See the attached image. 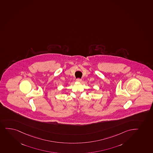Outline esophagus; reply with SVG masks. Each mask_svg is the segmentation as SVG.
I'll list each match as a JSON object with an SVG mask.
<instances>
[{
	"mask_svg": "<svg viewBox=\"0 0 153 153\" xmlns=\"http://www.w3.org/2000/svg\"><path fill=\"white\" fill-rule=\"evenodd\" d=\"M76 81L77 82H81L82 81V80L81 79H79V78H78V79H76Z\"/></svg>",
	"mask_w": 153,
	"mask_h": 153,
	"instance_id": "34e87169",
	"label": "esophagus"
}]
</instances>
